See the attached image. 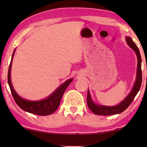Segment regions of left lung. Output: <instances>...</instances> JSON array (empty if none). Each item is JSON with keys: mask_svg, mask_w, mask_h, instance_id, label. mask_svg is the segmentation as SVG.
<instances>
[{"mask_svg": "<svg viewBox=\"0 0 147 147\" xmlns=\"http://www.w3.org/2000/svg\"><path fill=\"white\" fill-rule=\"evenodd\" d=\"M126 41L128 44L131 48L136 52L138 58V69H137V78H136V83L134 84L132 90L130 92L129 95L126 97L122 102L119 103L117 106H99L94 104L91 99L90 92L88 91L87 95V104L88 106L93 113L95 115H115L121 113L129 107L130 104L132 103L135 97L138 94V91L140 90L141 87L142 82V73L141 63L142 59L140 53L139 49L136 43L133 41L131 38L126 37Z\"/></svg>", "mask_w": 147, "mask_h": 147, "instance_id": "obj_1", "label": "left lung"}]
</instances>
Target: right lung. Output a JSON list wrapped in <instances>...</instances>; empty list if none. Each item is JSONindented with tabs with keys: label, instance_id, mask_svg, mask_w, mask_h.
I'll list each match as a JSON object with an SVG mask.
<instances>
[{
	"label": "right lung",
	"instance_id": "right-lung-1",
	"mask_svg": "<svg viewBox=\"0 0 147 147\" xmlns=\"http://www.w3.org/2000/svg\"><path fill=\"white\" fill-rule=\"evenodd\" d=\"M14 54V52L13 53L12 57H11V62H10L9 65L7 81L10 90H11V95L14 97V101L21 109L28 113H30L38 115H48L53 113L58 109L61 100L62 96H63L65 89L68 86L69 84L71 83L73 79H70L65 82H64L51 95H50L48 98L43 99V100L33 102V101H28L22 99L21 97L18 95V94L15 92L14 89L13 88L12 84H11V78H10L11 62H12Z\"/></svg>",
	"mask_w": 147,
	"mask_h": 147
}]
</instances>
